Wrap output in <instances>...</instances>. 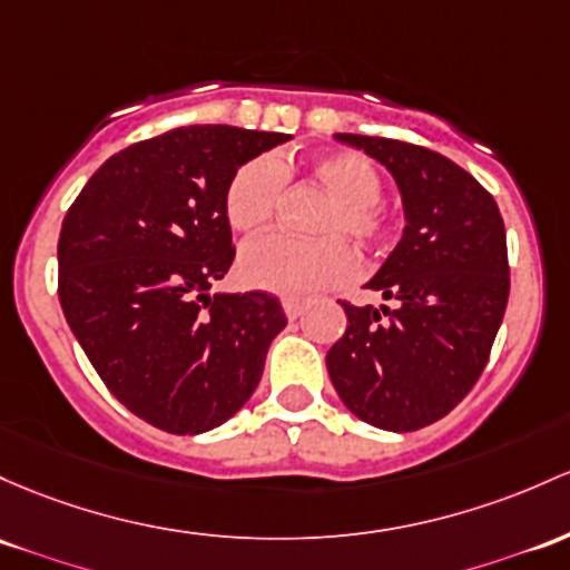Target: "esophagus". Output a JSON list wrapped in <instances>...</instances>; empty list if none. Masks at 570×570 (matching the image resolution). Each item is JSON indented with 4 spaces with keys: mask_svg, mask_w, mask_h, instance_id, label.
Instances as JSON below:
<instances>
[{
    "mask_svg": "<svg viewBox=\"0 0 570 570\" xmlns=\"http://www.w3.org/2000/svg\"><path fill=\"white\" fill-rule=\"evenodd\" d=\"M303 308H305V303H299V299H292V297L284 299V314H286V318H292V322L303 314Z\"/></svg>",
    "mask_w": 570,
    "mask_h": 570,
    "instance_id": "1",
    "label": "esophagus"
}]
</instances>
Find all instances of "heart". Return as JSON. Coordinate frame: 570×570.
<instances>
[{"instance_id": "b5f03b06", "label": "heart", "mask_w": 570, "mask_h": 570, "mask_svg": "<svg viewBox=\"0 0 570 570\" xmlns=\"http://www.w3.org/2000/svg\"><path fill=\"white\" fill-rule=\"evenodd\" d=\"M308 178L330 194L316 218L322 237L267 235L240 252L237 273L254 289L284 297H308L335 289L360 271L354 248L343 233L362 246H381L392 233V214L381 203V175L367 156L330 151L303 165L248 159L233 173L224 189V216L235 233H262L278 210L284 180Z\"/></svg>"}]
</instances>
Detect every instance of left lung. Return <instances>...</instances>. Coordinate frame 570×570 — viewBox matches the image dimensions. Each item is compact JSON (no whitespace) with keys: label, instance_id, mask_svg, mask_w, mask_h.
I'll list each match as a JSON object with an SVG mask.
<instances>
[{"label":"left lung","instance_id":"1","mask_svg":"<svg viewBox=\"0 0 570 570\" xmlns=\"http://www.w3.org/2000/svg\"><path fill=\"white\" fill-rule=\"evenodd\" d=\"M335 137L395 175L409 224L367 281L395 308L341 299L348 324L327 371L362 422L411 433L446 416L484 373L511 286L503 218L446 156L390 137Z\"/></svg>","mask_w":570,"mask_h":570}]
</instances>
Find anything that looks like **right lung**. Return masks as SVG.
<instances>
[{
	"mask_svg": "<svg viewBox=\"0 0 570 570\" xmlns=\"http://www.w3.org/2000/svg\"><path fill=\"white\" fill-rule=\"evenodd\" d=\"M281 132L178 127L110 156L59 233V303L110 395L173 435L254 395L286 316L265 292L208 295L235 259L224 189Z\"/></svg>",
	"mask_w": 570,
	"mask_h": 570,
	"instance_id": "right-lung-1",
	"label": "right lung"
}]
</instances>
